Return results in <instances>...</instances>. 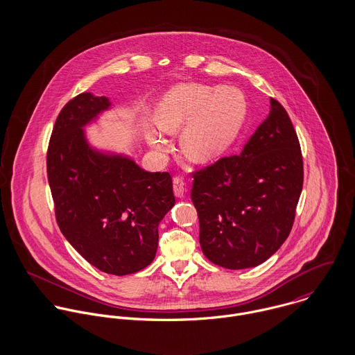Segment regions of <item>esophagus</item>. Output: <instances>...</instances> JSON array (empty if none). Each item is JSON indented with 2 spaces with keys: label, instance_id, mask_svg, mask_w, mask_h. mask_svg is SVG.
Returning <instances> with one entry per match:
<instances>
[{
  "label": "esophagus",
  "instance_id": "34e87169",
  "mask_svg": "<svg viewBox=\"0 0 355 355\" xmlns=\"http://www.w3.org/2000/svg\"><path fill=\"white\" fill-rule=\"evenodd\" d=\"M184 193H186V189H184L183 180L179 179V178H175L173 179V194H175V197L176 198H183Z\"/></svg>",
  "mask_w": 355,
  "mask_h": 355
}]
</instances>
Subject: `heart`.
I'll return each instance as SVG.
<instances>
[{"mask_svg":"<svg viewBox=\"0 0 355 355\" xmlns=\"http://www.w3.org/2000/svg\"><path fill=\"white\" fill-rule=\"evenodd\" d=\"M246 116V100L234 87L214 89L197 83H180L168 90L154 110V123L159 132L173 134L183 128V153L198 162L211 161L225 152L236 138ZM149 130L146 142L164 155L168 142Z\"/></svg>","mask_w":355,"mask_h":355,"instance_id":"obj_1","label":"heart"}]
</instances>
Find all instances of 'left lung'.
Segmentation results:
<instances>
[{"label":"left lung","instance_id":"1","mask_svg":"<svg viewBox=\"0 0 355 355\" xmlns=\"http://www.w3.org/2000/svg\"><path fill=\"white\" fill-rule=\"evenodd\" d=\"M304 184V162L286 109L269 114L239 155L194 173L191 200L205 257L227 269L254 268L286 242Z\"/></svg>","mask_w":355,"mask_h":355}]
</instances>
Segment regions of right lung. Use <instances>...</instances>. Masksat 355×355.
I'll return each mask as SVG.
<instances>
[{
  "label": "right lung",
  "mask_w": 355,
  "mask_h": 355,
  "mask_svg": "<svg viewBox=\"0 0 355 355\" xmlns=\"http://www.w3.org/2000/svg\"><path fill=\"white\" fill-rule=\"evenodd\" d=\"M113 109L107 97L82 93L60 112L48 150L57 224L87 262L124 276L155 257L158 224L173 207L168 172H148L130 155L96 148L86 127Z\"/></svg>",
  "instance_id": "right-lung-1"
}]
</instances>
